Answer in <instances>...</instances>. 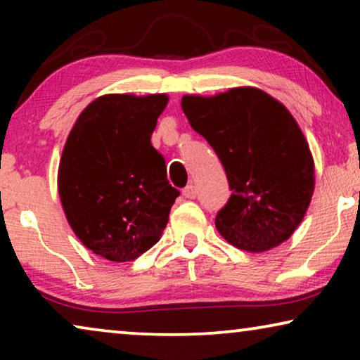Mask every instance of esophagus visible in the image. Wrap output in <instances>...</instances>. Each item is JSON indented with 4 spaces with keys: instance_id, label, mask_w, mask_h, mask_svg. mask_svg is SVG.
Returning <instances> with one entry per match:
<instances>
[{
    "instance_id": "34e87169",
    "label": "esophagus",
    "mask_w": 360,
    "mask_h": 360,
    "mask_svg": "<svg viewBox=\"0 0 360 360\" xmlns=\"http://www.w3.org/2000/svg\"><path fill=\"white\" fill-rule=\"evenodd\" d=\"M181 193H184L185 198H188V200H195L196 198V188H195L193 185H186L185 188H184V191H181Z\"/></svg>"
}]
</instances>
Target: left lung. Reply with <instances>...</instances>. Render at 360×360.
Wrapping results in <instances>:
<instances>
[{"mask_svg":"<svg viewBox=\"0 0 360 360\" xmlns=\"http://www.w3.org/2000/svg\"><path fill=\"white\" fill-rule=\"evenodd\" d=\"M181 110L228 175V203L216 228L234 248L264 252L287 240L307 213L314 164L307 139L282 103L252 86L216 96L185 95Z\"/></svg>","mask_w":360,"mask_h":360,"instance_id":"obj_1","label":"left lung"}]
</instances>
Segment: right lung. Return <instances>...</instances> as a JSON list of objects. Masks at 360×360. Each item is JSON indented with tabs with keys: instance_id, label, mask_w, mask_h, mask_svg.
Instances as JSON below:
<instances>
[{
	"instance_id": "add662e5",
	"label": "right lung",
	"mask_w": 360,
	"mask_h": 360,
	"mask_svg": "<svg viewBox=\"0 0 360 360\" xmlns=\"http://www.w3.org/2000/svg\"><path fill=\"white\" fill-rule=\"evenodd\" d=\"M167 95H105L91 101L63 147L58 196L82 244L111 262L159 243L180 191L150 144Z\"/></svg>"
}]
</instances>
